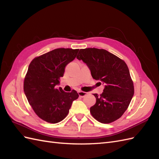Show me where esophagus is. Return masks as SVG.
Listing matches in <instances>:
<instances>
[{
	"instance_id": "esophagus-1",
	"label": "esophagus",
	"mask_w": 159,
	"mask_h": 159,
	"mask_svg": "<svg viewBox=\"0 0 159 159\" xmlns=\"http://www.w3.org/2000/svg\"><path fill=\"white\" fill-rule=\"evenodd\" d=\"M88 93L84 92V91H78V95L80 97H81V98H84V96H85Z\"/></svg>"
}]
</instances>
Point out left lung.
<instances>
[{
	"label": "left lung",
	"instance_id": "8db88e82",
	"mask_svg": "<svg viewBox=\"0 0 159 159\" xmlns=\"http://www.w3.org/2000/svg\"><path fill=\"white\" fill-rule=\"evenodd\" d=\"M77 59L89 68L92 78L104 85L100 95L93 94L96 103L90 107L92 116L100 123H110L121 117L134 95V86L125 62L103 49H81Z\"/></svg>",
	"mask_w": 159,
	"mask_h": 159
}]
</instances>
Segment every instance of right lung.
<instances>
[{
  "label": "right lung",
  "mask_w": 159,
  "mask_h": 159,
  "mask_svg": "<svg viewBox=\"0 0 159 159\" xmlns=\"http://www.w3.org/2000/svg\"><path fill=\"white\" fill-rule=\"evenodd\" d=\"M79 49L57 48L34 59L24 81V91L33 110L44 121L56 123L69 113L72 102L79 97L75 90L65 92L60 85L65 68L73 61Z\"/></svg>",
  "instance_id": "1"
}]
</instances>
